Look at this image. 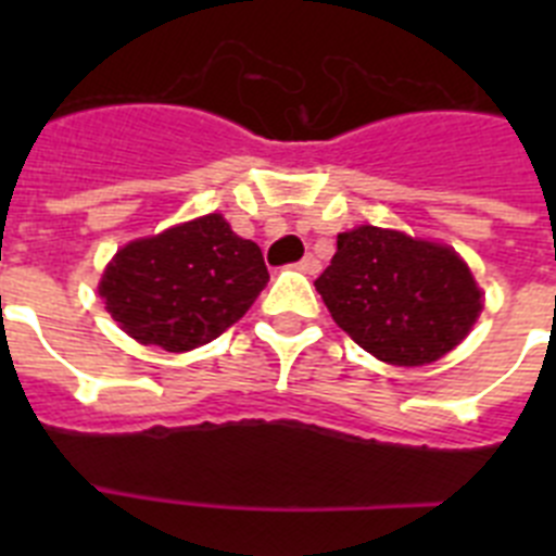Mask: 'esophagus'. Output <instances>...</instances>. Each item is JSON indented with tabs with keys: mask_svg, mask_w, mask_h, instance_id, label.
I'll list each match as a JSON object with an SVG mask.
<instances>
[{
	"mask_svg": "<svg viewBox=\"0 0 556 556\" xmlns=\"http://www.w3.org/2000/svg\"><path fill=\"white\" fill-rule=\"evenodd\" d=\"M298 269H301V273H306V275H317V273H320V262H317V258L308 253V255H303L301 262H298Z\"/></svg>",
	"mask_w": 556,
	"mask_h": 556,
	"instance_id": "obj_1",
	"label": "esophagus"
}]
</instances>
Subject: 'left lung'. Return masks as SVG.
I'll list each match as a JSON object with an SVG mask.
<instances>
[{"mask_svg": "<svg viewBox=\"0 0 556 556\" xmlns=\"http://www.w3.org/2000/svg\"><path fill=\"white\" fill-rule=\"evenodd\" d=\"M314 287L358 348L397 367L454 351L481 314V289L454 248L376 225L339 233Z\"/></svg>", "mask_w": 556, "mask_h": 556, "instance_id": "1", "label": "left lung"}]
</instances>
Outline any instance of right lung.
<instances>
[{
    "label": "right lung",
    "instance_id": "1",
    "mask_svg": "<svg viewBox=\"0 0 556 556\" xmlns=\"http://www.w3.org/2000/svg\"><path fill=\"white\" fill-rule=\"evenodd\" d=\"M267 281L258 244L223 214H205L125 244L102 273L100 298L136 342L184 353L242 320Z\"/></svg>",
    "mask_w": 556,
    "mask_h": 556
}]
</instances>
